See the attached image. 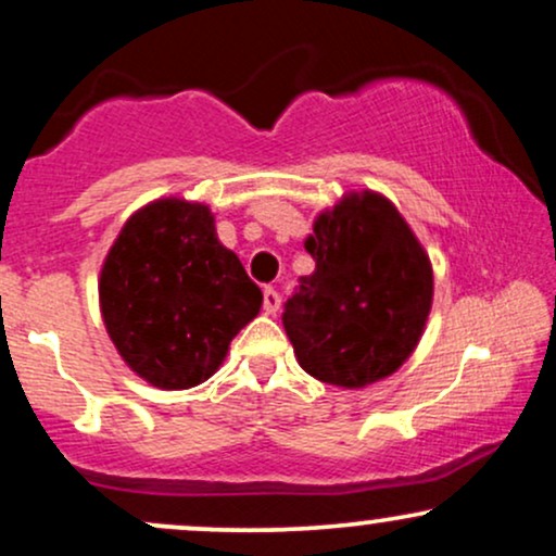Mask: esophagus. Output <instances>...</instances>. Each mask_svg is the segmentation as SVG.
Listing matches in <instances>:
<instances>
[{
	"label": "esophagus",
	"mask_w": 556,
	"mask_h": 556,
	"mask_svg": "<svg viewBox=\"0 0 556 556\" xmlns=\"http://www.w3.org/2000/svg\"><path fill=\"white\" fill-rule=\"evenodd\" d=\"M279 303H282L279 292L274 290V287H266V290H264V311H266V314H277Z\"/></svg>",
	"instance_id": "1"
}]
</instances>
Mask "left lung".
Here are the masks:
<instances>
[{
    "label": "left lung",
    "instance_id": "8db88e82",
    "mask_svg": "<svg viewBox=\"0 0 556 556\" xmlns=\"http://www.w3.org/2000/svg\"><path fill=\"white\" fill-rule=\"evenodd\" d=\"M305 251L311 277L285 303L282 324L305 374L361 389L410 358L433 298L431 261L402 214L374 190L318 214Z\"/></svg>",
    "mask_w": 556,
    "mask_h": 556
}]
</instances>
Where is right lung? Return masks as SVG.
Segmentation results:
<instances>
[{
    "label": "right lung",
    "mask_w": 556,
    "mask_h": 556,
    "mask_svg": "<svg viewBox=\"0 0 556 556\" xmlns=\"http://www.w3.org/2000/svg\"><path fill=\"white\" fill-rule=\"evenodd\" d=\"M99 300L127 366L159 389H188L222 366L264 295L216 238L208 206L159 198L114 240Z\"/></svg>",
    "instance_id": "obj_1"
}]
</instances>
